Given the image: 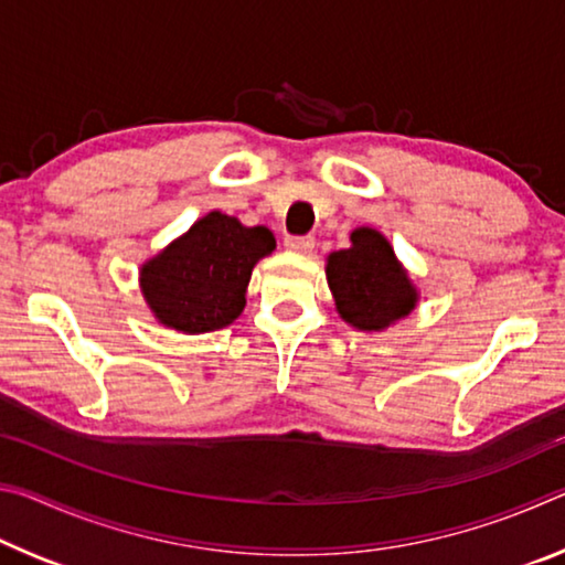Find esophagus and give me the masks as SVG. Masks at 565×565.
Segmentation results:
<instances>
[{"label": "esophagus", "mask_w": 565, "mask_h": 565, "mask_svg": "<svg viewBox=\"0 0 565 565\" xmlns=\"http://www.w3.org/2000/svg\"><path fill=\"white\" fill-rule=\"evenodd\" d=\"M284 246L289 248V252H294V254H311L313 238L311 236H289L284 242Z\"/></svg>", "instance_id": "34e87169"}]
</instances>
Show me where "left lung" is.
I'll return each instance as SVG.
<instances>
[{"label": "left lung", "instance_id": "left-lung-1", "mask_svg": "<svg viewBox=\"0 0 565 565\" xmlns=\"http://www.w3.org/2000/svg\"><path fill=\"white\" fill-rule=\"evenodd\" d=\"M327 281L339 317L359 331H384L416 309L418 291L394 246L376 228L351 232V246L329 254Z\"/></svg>", "mask_w": 565, "mask_h": 565}]
</instances>
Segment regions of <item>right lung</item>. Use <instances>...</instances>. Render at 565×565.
<instances>
[{
  "label": "right lung",
  "instance_id": "right-lung-1",
  "mask_svg": "<svg viewBox=\"0 0 565 565\" xmlns=\"http://www.w3.org/2000/svg\"><path fill=\"white\" fill-rule=\"evenodd\" d=\"M276 248L266 226L212 212L149 259L141 294L159 323L184 333L224 329L246 306L254 266Z\"/></svg>",
  "mask_w": 565,
  "mask_h": 565
}]
</instances>
